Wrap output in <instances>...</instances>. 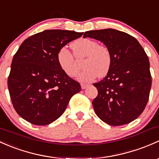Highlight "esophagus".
I'll list each match as a JSON object with an SVG mask.
<instances>
[{
    "mask_svg": "<svg viewBox=\"0 0 159 159\" xmlns=\"http://www.w3.org/2000/svg\"><path fill=\"white\" fill-rule=\"evenodd\" d=\"M88 86V84H84V83H81V89H85V88H86Z\"/></svg>",
    "mask_w": 159,
    "mask_h": 159,
    "instance_id": "obj_1",
    "label": "esophagus"
}]
</instances>
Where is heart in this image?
<instances>
[{
    "label": "heart",
    "mask_w": 159,
    "mask_h": 159,
    "mask_svg": "<svg viewBox=\"0 0 159 159\" xmlns=\"http://www.w3.org/2000/svg\"><path fill=\"white\" fill-rule=\"evenodd\" d=\"M75 57H85L82 65L84 70L78 75L81 81H91L97 77L103 78L109 72L112 64L111 52L107 46L99 45L91 39H79L71 45ZM57 61L61 69L69 77H75L80 70V65L72 53L66 47L59 49Z\"/></svg>",
    "instance_id": "1"
}]
</instances>
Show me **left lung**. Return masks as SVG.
Instances as JSON below:
<instances>
[{"instance_id": "obj_1", "label": "left lung", "mask_w": 159, "mask_h": 159, "mask_svg": "<svg viewBox=\"0 0 159 159\" xmlns=\"http://www.w3.org/2000/svg\"><path fill=\"white\" fill-rule=\"evenodd\" d=\"M84 38L101 41L111 52L112 64L92 104L97 116L111 126H122L139 116L148 101L152 85L149 60L136 38L105 29L85 32Z\"/></svg>"}]
</instances>
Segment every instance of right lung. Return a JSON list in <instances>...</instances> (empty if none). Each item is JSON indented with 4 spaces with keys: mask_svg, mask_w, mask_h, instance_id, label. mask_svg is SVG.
<instances>
[{
    "mask_svg": "<svg viewBox=\"0 0 159 159\" xmlns=\"http://www.w3.org/2000/svg\"><path fill=\"white\" fill-rule=\"evenodd\" d=\"M83 33L49 30L30 36L13 56L7 86L16 113L34 125L45 126L62 115L81 85L57 61L60 49Z\"/></svg>",
    "mask_w": 159,
    "mask_h": 159,
    "instance_id": "add662e5",
    "label": "right lung"
}]
</instances>
